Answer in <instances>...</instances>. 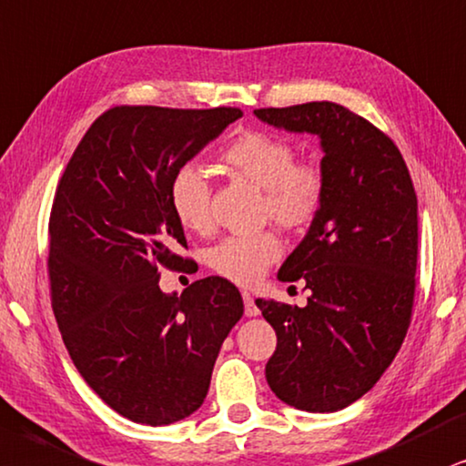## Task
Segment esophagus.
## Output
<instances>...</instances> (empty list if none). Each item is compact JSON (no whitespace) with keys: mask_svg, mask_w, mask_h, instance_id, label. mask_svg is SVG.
Here are the masks:
<instances>
[{"mask_svg":"<svg viewBox=\"0 0 466 466\" xmlns=\"http://www.w3.org/2000/svg\"><path fill=\"white\" fill-rule=\"evenodd\" d=\"M243 301H245V314L247 316L260 314V309H258V305H256V301H253V297L249 292H243Z\"/></svg>","mask_w":466,"mask_h":466,"instance_id":"esophagus-1","label":"esophagus"}]
</instances>
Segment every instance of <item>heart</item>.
Returning a JSON list of instances; mask_svg holds the SVG:
<instances>
[{
    "instance_id": "obj_1",
    "label": "heart",
    "mask_w": 466,
    "mask_h": 466,
    "mask_svg": "<svg viewBox=\"0 0 466 466\" xmlns=\"http://www.w3.org/2000/svg\"><path fill=\"white\" fill-rule=\"evenodd\" d=\"M228 174L262 189L260 215L286 229H303L320 213L327 196V176L318 163L297 161L290 141L264 131L234 135L217 155ZM169 206L178 223L196 234L213 229L210 187L196 165H182L169 180ZM281 253L275 232L229 237L210 249L208 262L217 275L249 286L262 277Z\"/></svg>"
}]
</instances>
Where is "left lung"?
Wrapping results in <instances>:
<instances>
[{
    "mask_svg": "<svg viewBox=\"0 0 466 466\" xmlns=\"http://www.w3.org/2000/svg\"><path fill=\"white\" fill-rule=\"evenodd\" d=\"M270 127L320 137L327 196L286 262L303 279L305 308L256 305L277 333L268 387L308 413H333L368 393L390 368L413 314L417 196L398 146L338 103L253 111Z\"/></svg>",
    "mask_w": 466,
    "mask_h": 466,
    "instance_id": "obj_1",
    "label": "left lung"
}]
</instances>
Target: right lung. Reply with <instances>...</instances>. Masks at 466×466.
I'll return each mask as SVG.
<instances>
[{"label":"right lung","mask_w":466,"mask_h":466,"mask_svg":"<svg viewBox=\"0 0 466 466\" xmlns=\"http://www.w3.org/2000/svg\"><path fill=\"white\" fill-rule=\"evenodd\" d=\"M243 116L237 107L122 105L87 128L49 217L51 305L84 380L127 420L167 426L202 406L238 288L204 277L165 294L158 267L189 264L169 180Z\"/></svg>","instance_id":"right-lung-1"}]
</instances>
